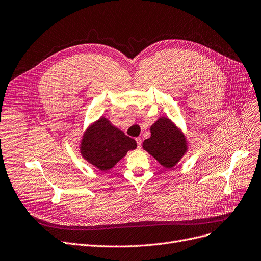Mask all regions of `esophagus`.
Returning a JSON list of instances; mask_svg holds the SVG:
<instances>
[{"instance_id":"1","label":"esophagus","mask_w":261,"mask_h":261,"mask_svg":"<svg viewBox=\"0 0 261 261\" xmlns=\"http://www.w3.org/2000/svg\"><path fill=\"white\" fill-rule=\"evenodd\" d=\"M136 141H137V144H138V148L141 149V147H142V140L140 138H137Z\"/></svg>"}]
</instances>
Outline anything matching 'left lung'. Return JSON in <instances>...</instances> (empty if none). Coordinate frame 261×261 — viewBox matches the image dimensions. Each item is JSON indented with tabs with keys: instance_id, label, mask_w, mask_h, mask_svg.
Here are the masks:
<instances>
[{
	"instance_id": "8db88e82",
	"label": "left lung",
	"mask_w": 261,
	"mask_h": 261,
	"mask_svg": "<svg viewBox=\"0 0 261 261\" xmlns=\"http://www.w3.org/2000/svg\"><path fill=\"white\" fill-rule=\"evenodd\" d=\"M143 148L162 167L172 169L188 150L185 134L167 117H160L150 127V138L143 142Z\"/></svg>"
}]
</instances>
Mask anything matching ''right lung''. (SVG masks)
<instances>
[{"mask_svg":"<svg viewBox=\"0 0 261 261\" xmlns=\"http://www.w3.org/2000/svg\"><path fill=\"white\" fill-rule=\"evenodd\" d=\"M136 148L137 142L105 117H100L86 129L80 145L83 158L102 172L114 168L129 150Z\"/></svg>","mask_w":261,"mask_h":261,"instance_id":"1","label":"right lung"}]
</instances>
